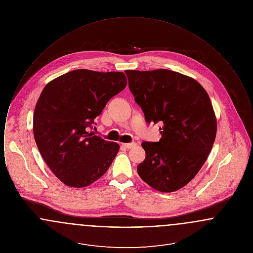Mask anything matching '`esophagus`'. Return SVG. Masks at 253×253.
<instances>
[{"mask_svg": "<svg viewBox=\"0 0 253 253\" xmlns=\"http://www.w3.org/2000/svg\"><path fill=\"white\" fill-rule=\"evenodd\" d=\"M122 146L126 149H132L133 147L136 146L135 142H131V143H122Z\"/></svg>", "mask_w": 253, "mask_h": 253, "instance_id": "34e87169", "label": "esophagus"}]
</instances>
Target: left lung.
Returning <instances> with one entry per match:
<instances>
[{
	"label": "left lung",
	"mask_w": 253,
	"mask_h": 253,
	"mask_svg": "<svg viewBox=\"0 0 253 253\" xmlns=\"http://www.w3.org/2000/svg\"><path fill=\"white\" fill-rule=\"evenodd\" d=\"M125 74L147 123L163 124L158 142H142L146 157L137 173L159 192L177 191L200 170L216 136L209 95L195 80L167 69Z\"/></svg>",
	"instance_id": "obj_1"
}]
</instances>
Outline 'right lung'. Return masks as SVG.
<instances>
[{"instance_id":"right-lung-1","label":"right lung","mask_w":253,"mask_h":253,"mask_svg":"<svg viewBox=\"0 0 253 253\" xmlns=\"http://www.w3.org/2000/svg\"><path fill=\"white\" fill-rule=\"evenodd\" d=\"M126 85L124 73L78 69L42 90L34 112V137L45 163L65 185L87 187L111 166L120 145L92 129L109 100Z\"/></svg>"}]
</instances>
